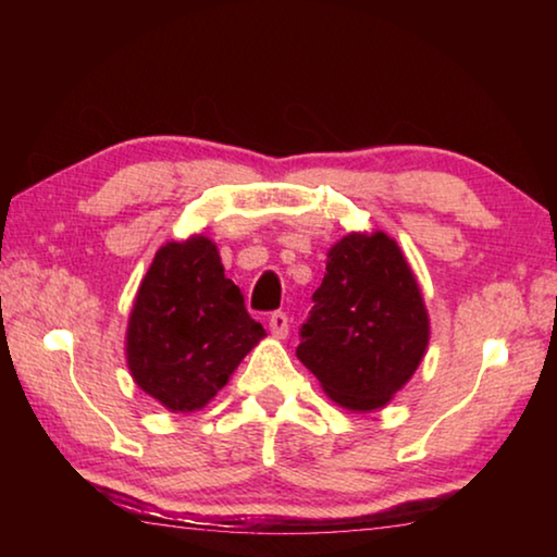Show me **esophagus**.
<instances>
[{
  "label": "esophagus",
  "mask_w": 557,
  "mask_h": 557,
  "mask_svg": "<svg viewBox=\"0 0 557 557\" xmlns=\"http://www.w3.org/2000/svg\"><path fill=\"white\" fill-rule=\"evenodd\" d=\"M269 326H271L273 337L284 339L286 334H288V317H286V311H273L271 319H269Z\"/></svg>",
  "instance_id": "1"
}]
</instances>
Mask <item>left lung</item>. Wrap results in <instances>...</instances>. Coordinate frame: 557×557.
Segmentation results:
<instances>
[{"label": "left lung", "instance_id": "1", "mask_svg": "<svg viewBox=\"0 0 557 557\" xmlns=\"http://www.w3.org/2000/svg\"><path fill=\"white\" fill-rule=\"evenodd\" d=\"M296 357L349 410L383 408L429 347V314L413 271L385 233H352L326 253Z\"/></svg>", "mask_w": 557, "mask_h": 557}]
</instances>
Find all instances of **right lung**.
I'll use <instances>...</instances> for the list:
<instances>
[{"label": "right lung", "mask_w": 557, "mask_h": 557, "mask_svg": "<svg viewBox=\"0 0 557 557\" xmlns=\"http://www.w3.org/2000/svg\"><path fill=\"white\" fill-rule=\"evenodd\" d=\"M265 334L205 235L157 250L126 332L136 385L170 410L202 408Z\"/></svg>", "instance_id": "right-lung-1"}]
</instances>
